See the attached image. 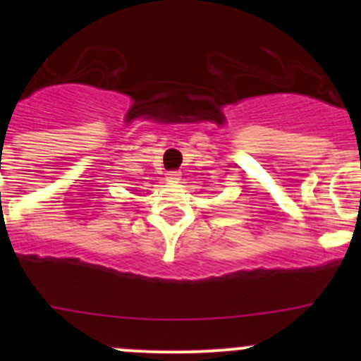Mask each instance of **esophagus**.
Wrapping results in <instances>:
<instances>
[{
	"label": "esophagus",
	"mask_w": 361,
	"mask_h": 361,
	"mask_svg": "<svg viewBox=\"0 0 361 361\" xmlns=\"http://www.w3.org/2000/svg\"><path fill=\"white\" fill-rule=\"evenodd\" d=\"M181 178V173L180 171H169V173L166 174V180L171 181V183H178Z\"/></svg>",
	"instance_id": "1"
}]
</instances>
